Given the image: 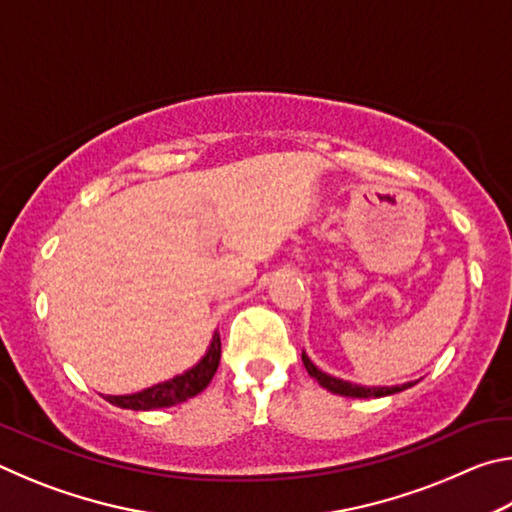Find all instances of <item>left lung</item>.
<instances>
[{
	"label": "left lung",
	"mask_w": 512,
	"mask_h": 512,
	"mask_svg": "<svg viewBox=\"0 0 512 512\" xmlns=\"http://www.w3.org/2000/svg\"><path fill=\"white\" fill-rule=\"evenodd\" d=\"M302 363H305L309 377H314L320 386L327 388L329 393H336L343 397H363V400H368V397H386V395L402 393L406 388L413 386V381H406V384H397V386H361V384H354V381L332 377L320 368H316L307 357V352H302Z\"/></svg>",
	"instance_id": "8db88e82"
}]
</instances>
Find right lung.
I'll list each match as a JSON object with an SVG mask.
<instances>
[{
    "mask_svg": "<svg viewBox=\"0 0 512 512\" xmlns=\"http://www.w3.org/2000/svg\"><path fill=\"white\" fill-rule=\"evenodd\" d=\"M221 361V339L219 332L212 334V341L201 359H198L192 368H187L180 375L171 377L160 384H153L144 391H137L131 395H106L110 404L119 406V409L131 411H153V409H167V406H176L187 402L189 397H196L203 393L207 384H210L216 368Z\"/></svg>",
    "mask_w": 512,
    "mask_h": 512,
    "instance_id": "obj_1",
    "label": "right lung"
}]
</instances>
